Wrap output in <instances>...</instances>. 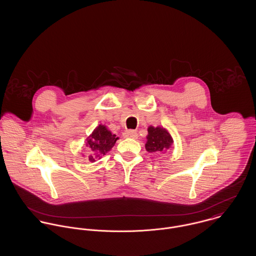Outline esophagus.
Returning <instances> with one entry per match:
<instances>
[{"label":"esophagus","instance_id":"1","mask_svg":"<svg viewBox=\"0 0 256 256\" xmlns=\"http://www.w3.org/2000/svg\"><path fill=\"white\" fill-rule=\"evenodd\" d=\"M124 137L125 138H131V139H136L138 137V134L134 130H127L124 132Z\"/></svg>","mask_w":256,"mask_h":256}]
</instances>
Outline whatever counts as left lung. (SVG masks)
<instances>
[{"mask_svg": "<svg viewBox=\"0 0 256 256\" xmlns=\"http://www.w3.org/2000/svg\"><path fill=\"white\" fill-rule=\"evenodd\" d=\"M146 150L150 152H162L172 144V139L168 132L160 127L150 126L148 128Z\"/></svg>", "mask_w": 256, "mask_h": 256, "instance_id": "obj_1", "label": "left lung"}]
</instances>
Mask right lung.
<instances>
[{"mask_svg": "<svg viewBox=\"0 0 256 256\" xmlns=\"http://www.w3.org/2000/svg\"><path fill=\"white\" fill-rule=\"evenodd\" d=\"M117 139L118 138H116L115 135H112L106 126L100 125L96 127L88 139L86 146L88 148V150L96 152L98 154L96 156H88V160L94 162V158L100 156V154H106V152H108L114 146Z\"/></svg>", "mask_w": 256, "mask_h": 256, "instance_id": "right-lung-1", "label": "right lung"}]
</instances>
